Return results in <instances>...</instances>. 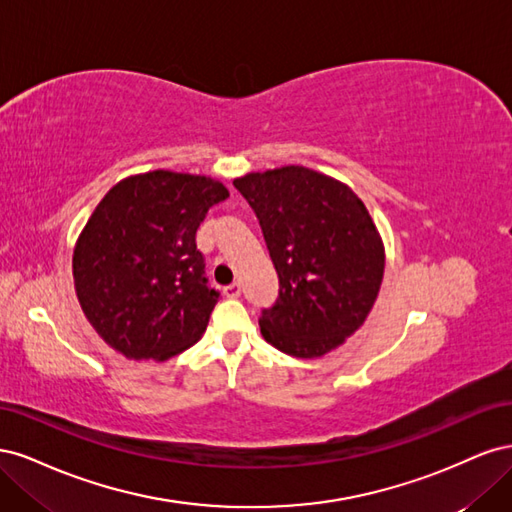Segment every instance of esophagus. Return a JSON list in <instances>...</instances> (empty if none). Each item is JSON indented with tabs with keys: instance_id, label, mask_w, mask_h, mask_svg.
Instances as JSON below:
<instances>
[{
	"instance_id": "34e87169",
	"label": "esophagus",
	"mask_w": 512,
	"mask_h": 512,
	"mask_svg": "<svg viewBox=\"0 0 512 512\" xmlns=\"http://www.w3.org/2000/svg\"><path fill=\"white\" fill-rule=\"evenodd\" d=\"M224 294H226L228 299H237V297H241V284H239V282H235V284L226 286V288H224Z\"/></svg>"
}]
</instances>
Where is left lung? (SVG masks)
Listing matches in <instances>:
<instances>
[{
	"mask_svg": "<svg viewBox=\"0 0 512 512\" xmlns=\"http://www.w3.org/2000/svg\"><path fill=\"white\" fill-rule=\"evenodd\" d=\"M254 209L280 292L262 309L260 333L299 359L342 346L374 307L384 273L382 241L348 185L305 166L232 181Z\"/></svg>",
	"mask_w": 512,
	"mask_h": 512,
	"instance_id": "8db88e82",
	"label": "left lung"
}]
</instances>
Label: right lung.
<instances>
[{
	"mask_svg": "<svg viewBox=\"0 0 512 512\" xmlns=\"http://www.w3.org/2000/svg\"><path fill=\"white\" fill-rule=\"evenodd\" d=\"M228 198L220 181L153 170L119 181L74 247L76 297L91 327L128 359L166 361L205 333L220 292L196 230Z\"/></svg>",
	"mask_w": 512,
	"mask_h": 512,
	"instance_id": "1",
	"label": "right lung"
}]
</instances>
